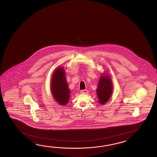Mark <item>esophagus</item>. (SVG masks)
<instances>
[{"label":"esophagus","mask_w":157,"mask_h":157,"mask_svg":"<svg viewBox=\"0 0 157 157\" xmlns=\"http://www.w3.org/2000/svg\"><path fill=\"white\" fill-rule=\"evenodd\" d=\"M80 93L81 94H87L88 91L87 90H82L80 91Z\"/></svg>","instance_id":"esophagus-1"}]
</instances>
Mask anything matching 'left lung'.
<instances>
[{
  "label": "left lung",
  "instance_id": "1",
  "mask_svg": "<svg viewBox=\"0 0 157 157\" xmlns=\"http://www.w3.org/2000/svg\"><path fill=\"white\" fill-rule=\"evenodd\" d=\"M112 86L111 78L108 75H101L97 89L98 101L101 104H105L109 99L113 91Z\"/></svg>",
  "mask_w": 157,
  "mask_h": 157
}]
</instances>
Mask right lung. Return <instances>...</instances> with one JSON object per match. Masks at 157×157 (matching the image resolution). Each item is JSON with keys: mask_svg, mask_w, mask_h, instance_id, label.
<instances>
[{"mask_svg": "<svg viewBox=\"0 0 157 157\" xmlns=\"http://www.w3.org/2000/svg\"><path fill=\"white\" fill-rule=\"evenodd\" d=\"M65 74L63 68L58 67L54 72L51 83V91L53 97L61 105L67 104L70 97V91Z\"/></svg>", "mask_w": 157, "mask_h": 157, "instance_id": "1", "label": "right lung"}]
</instances>
